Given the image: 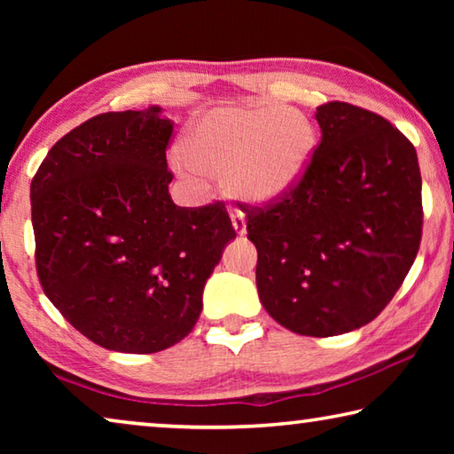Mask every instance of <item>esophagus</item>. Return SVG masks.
Returning a JSON list of instances; mask_svg holds the SVG:
<instances>
[{
	"mask_svg": "<svg viewBox=\"0 0 454 454\" xmlns=\"http://www.w3.org/2000/svg\"><path fill=\"white\" fill-rule=\"evenodd\" d=\"M230 218H232V226H234V232L238 236H244L246 234V216L240 210H234L230 214Z\"/></svg>",
	"mask_w": 454,
	"mask_h": 454,
	"instance_id": "1",
	"label": "esophagus"
}]
</instances>
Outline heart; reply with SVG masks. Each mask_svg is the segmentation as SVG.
Masks as SVG:
<instances>
[{
  "label": "heart",
  "mask_w": 454,
  "mask_h": 454,
  "mask_svg": "<svg viewBox=\"0 0 454 454\" xmlns=\"http://www.w3.org/2000/svg\"><path fill=\"white\" fill-rule=\"evenodd\" d=\"M314 150L317 129L294 107L222 106L190 128L172 164L184 178L226 180L232 196L270 204L301 182Z\"/></svg>",
  "instance_id": "1"
}]
</instances>
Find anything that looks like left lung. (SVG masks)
<instances>
[{"label": "left lung", "mask_w": 454, "mask_h": 454, "mask_svg": "<svg viewBox=\"0 0 454 454\" xmlns=\"http://www.w3.org/2000/svg\"><path fill=\"white\" fill-rule=\"evenodd\" d=\"M322 140L282 202L246 210L260 302L284 328L336 336L384 310L422 234L414 145L352 104L317 107Z\"/></svg>", "instance_id": "obj_1"}]
</instances>
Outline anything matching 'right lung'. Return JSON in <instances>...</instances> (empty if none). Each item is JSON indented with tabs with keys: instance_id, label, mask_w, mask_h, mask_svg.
<instances>
[{
	"instance_id": "add662e5",
	"label": "right lung",
	"mask_w": 454,
	"mask_h": 454,
	"mask_svg": "<svg viewBox=\"0 0 454 454\" xmlns=\"http://www.w3.org/2000/svg\"><path fill=\"white\" fill-rule=\"evenodd\" d=\"M172 129L160 106L99 114L53 145L29 188L45 296L107 350L152 355L186 338L236 238L224 204L172 202Z\"/></svg>"
}]
</instances>
